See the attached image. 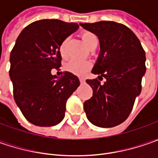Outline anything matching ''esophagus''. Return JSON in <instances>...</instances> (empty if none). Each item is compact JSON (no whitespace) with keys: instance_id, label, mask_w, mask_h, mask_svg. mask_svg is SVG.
<instances>
[{"instance_id":"1","label":"esophagus","mask_w":158,"mask_h":158,"mask_svg":"<svg viewBox=\"0 0 158 158\" xmlns=\"http://www.w3.org/2000/svg\"><path fill=\"white\" fill-rule=\"evenodd\" d=\"M79 81H80V82H81V83H83V82H84V79H83V78H82V77H79Z\"/></svg>"}]
</instances>
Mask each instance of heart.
<instances>
[{"mask_svg": "<svg viewBox=\"0 0 158 158\" xmlns=\"http://www.w3.org/2000/svg\"><path fill=\"white\" fill-rule=\"evenodd\" d=\"M82 40L83 43L85 44V46L88 48L95 44L96 42H98V38L94 33L90 32V31H84L82 33ZM69 41V39H65L61 42V44L60 45V54L64 56L65 55V47L66 45ZM90 63L86 60H71L68 63H67V69L79 76L84 75L89 69H90Z\"/></svg>", "mask_w": 158, "mask_h": 158, "instance_id": "obj_1", "label": "heart"}]
</instances>
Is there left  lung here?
<instances>
[{
  "mask_svg": "<svg viewBox=\"0 0 158 158\" xmlns=\"http://www.w3.org/2000/svg\"><path fill=\"white\" fill-rule=\"evenodd\" d=\"M80 25L98 38L100 52L91 73L99 75L98 80L106 79L104 85L98 79L86 80L93 96L84 102L83 108L89 122L112 127L127 119L141 93L145 52L135 34L122 23L100 21Z\"/></svg>",
  "mask_w": 158,
  "mask_h": 158,
  "instance_id": "8db88e82",
  "label": "left lung"
}]
</instances>
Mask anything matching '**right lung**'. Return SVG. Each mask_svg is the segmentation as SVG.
I'll return each mask as SVG.
<instances>
[{
  "instance_id": "obj_1",
  "label": "right lung",
  "mask_w": 158,
  "mask_h": 158,
  "mask_svg": "<svg viewBox=\"0 0 158 158\" xmlns=\"http://www.w3.org/2000/svg\"><path fill=\"white\" fill-rule=\"evenodd\" d=\"M78 28L76 23L58 19L33 22L22 31L10 52L9 76L15 104L35 126L59 124L68 98L80 85L70 72L60 78L51 73L61 65L60 45Z\"/></svg>"
}]
</instances>
